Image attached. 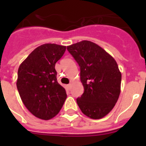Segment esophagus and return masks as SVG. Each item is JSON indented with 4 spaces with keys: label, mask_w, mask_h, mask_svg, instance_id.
<instances>
[{
    "label": "esophagus",
    "mask_w": 146,
    "mask_h": 146,
    "mask_svg": "<svg viewBox=\"0 0 146 146\" xmlns=\"http://www.w3.org/2000/svg\"><path fill=\"white\" fill-rule=\"evenodd\" d=\"M67 86H68V88H69V89L71 88V84H69Z\"/></svg>",
    "instance_id": "34e87169"
}]
</instances>
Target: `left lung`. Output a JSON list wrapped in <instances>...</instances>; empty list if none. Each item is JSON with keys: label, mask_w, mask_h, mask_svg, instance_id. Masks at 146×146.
Wrapping results in <instances>:
<instances>
[{"label": "left lung", "mask_w": 146, "mask_h": 146, "mask_svg": "<svg viewBox=\"0 0 146 146\" xmlns=\"http://www.w3.org/2000/svg\"><path fill=\"white\" fill-rule=\"evenodd\" d=\"M80 69L84 92L77 99L83 114L93 119L108 115L118 101L121 74L111 55L96 44L82 41L67 47Z\"/></svg>", "instance_id": "obj_1"}]
</instances>
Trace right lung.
Segmentation results:
<instances>
[{"mask_svg":"<svg viewBox=\"0 0 146 146\" xmlns=\"http://www.w3.org/2000/svg\"><path fill=\"white\" fill-rule=\"evenodd\" d=\"M65 51V46L44 44L35 49L19 67L18 92L27 109L37 118L49 120L55 117L66 99L55 69Z\"/></svg>","mask_w":146,"mask_h":146,"instance_id":"obj_1","label":"right lung"}]
</instances>
